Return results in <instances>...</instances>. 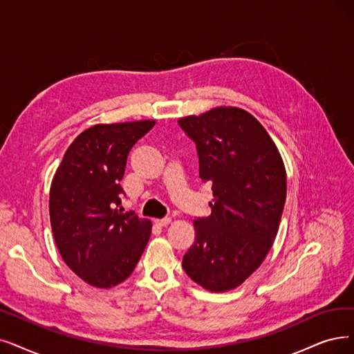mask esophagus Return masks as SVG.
Returning a JSON list of instances; mask_svg holds the SVG:
<instances>
[{"label":"esophagus","instance_id":"esophagus-1","mask_svg":"<svg viewBox=\"0 0 354 354\" xmlns=\"http://www.w3.org/2000/svg\"><path fill=\"white\" fill-rule=\"evenodd\" d=\"M169 222H171V219H169V218H162V219H155L153 221V223L160 226V228H164V226H167Z\"/></svg>","mask_w":354,"mask_h":354}]
</instances>
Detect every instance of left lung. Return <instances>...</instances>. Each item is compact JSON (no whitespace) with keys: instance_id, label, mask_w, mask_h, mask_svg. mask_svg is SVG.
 Segmentation results:
<instances>
[{"instance_id":"1","label":"left lung","mask_w":354,"mask_h":354,"mask_svg":"<svg viewBox=\"0 0 354 354\" xmlns=\"http://www.w3.org/2000/svg\"><path fill=\"white\" fill-rule=\"evenodd\" d=\"M210 183V216L196 218L183 268L212 292L239 286L257 270L276 238L286 201V171L266 129L248 111L219 107L178 120Z\"/></svg>"}]
</instances>
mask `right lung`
I'll return each mask as SVG.
<instances>
[{
  "mask_svg": "<svg viewBox=\"0 0 354 354\" xmlns=\"http://www.w3.org/2000/svg\"><path fill=\"white\" fill-rule=\"evenodd\" d=\"M153 124L93 126L69 145L53 177L49 215L56 247L91 286L107 289L129 277L149 241L151 222L123 214L120 180L129 151Z\"/></svg>",
  "mask_w": 354,
  "mask_h": 354,
  "instance_id": "obj_1",
  "label": "right lung"
}]
</instances>
